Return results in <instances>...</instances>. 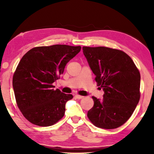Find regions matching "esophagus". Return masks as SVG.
<instances>
[{
  "instance_id": "esophagus-1",
  "label": "esophagus",
  "mask_w": 154,
  "mask_h": 154,
  "mask_svg": "<svg viewBox=\"0 0 154 154\" xmlns=\"http://www.w3.org/2000/svg\"><path fill=\"white\" fill-rule=\"evenodd\" d=\"M75 98L77 99H82L83 98V96H80V95H75Z\"/></svg>"
}]
</instances>
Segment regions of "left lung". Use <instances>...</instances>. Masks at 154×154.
Listing matches in <instances>:
<instances>
[{
    "label": "left lung",
    "instance_id": "8db88e82",
    "mask_svg": "<svg viewBox=\"0 0 154 154\" xmlns=\"http://www.w3.org/2000/svg\"><path fill=\"white\" fill-rule=\"evenodd\" d=\"M83 52L97 85L105 92L102 100L92 96L94 106L88 118L96 127L117 128L126 123L139 103V69L131 58L119 49L83 47Z\"/></svg>",
    "mask_w": 154,
    "mask_h": 154
}]
</instances>
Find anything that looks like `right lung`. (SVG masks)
<instances>
[{
	"label": "right lung",
	"instance_id": "1",
	"mask_svg": "<svg viewBox=\"0 0 154 154\" xmlns=\"http://www.w3.org/2000/svg\"><path fill=\"white\" fill-rule=\"evenodd\" d=\"M81 46L36 47L22 57L13 77L15 100L24 118L38 126H49L63 118L65 104L73 96L54 90L66 64Z\"/></svg>",
	"mask_w": 154,
	"mask_h": 154
}]
</instances>
